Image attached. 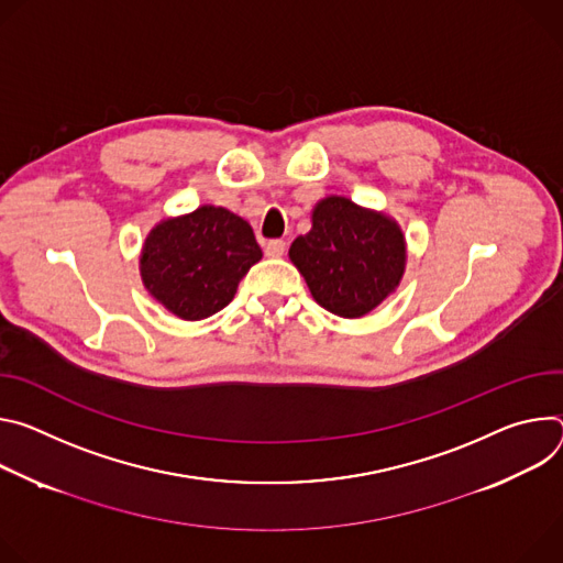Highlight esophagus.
I'll list each match as a JSON object with an SVG mask.
<instances>
[{"mask_svg": "<svg viewBox=\"0 0 563 563\" xmlns=\"http://www.w3.org/2000/svg\"><path fill=\"white\" fill-rule=\"evenodd\" d=\"M284 253H286V241L284 239H271L266 243V255L268 257L279 260V257H284Z\"/></svg>", "mask_w": 563, "mask_h": 563, "instance_id": "34e87169", "label": "esophagus"}]
</instances>
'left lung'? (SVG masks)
I'll use <instances>...</instances> for the list:
<instances>
[{
	"instance_id": "8db88e82",
	"label": "left lung",
	"mask_w": 563,
	"mask_h": 563,
	"mask_svg": "<svg viewBox=\"0 0 563 563\" xmlns=\"http://www.w3.org/2000/svg\"><path fill=\"white\" fill-rule=\"evenodd\" d=\"M310 221L313 228L292 241L288 257L329 313L362 318L398 288L407 245L391 217L346 197H327Z\"/></svg>"
}]
</instances>
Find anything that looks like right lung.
<instances>
[{
  "mask_svg": "<svg viewBox=\"0 0 563 563\" xmlns=\"http://www.w3.org/2000/svg\"><path fill=\"white\" fill-rule=\"evenodd\" d=\"M262 260L253 228L234 212L201 206L152 228L141 253L150 295L180 320H206L225 308L250 266Z\"/></svg>",
  "mask_w": 563,
  "mask_h": 563,
  "instance_id": "right-lung-1",
  "label": "right lung"
}]
</instances>
